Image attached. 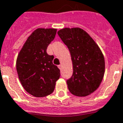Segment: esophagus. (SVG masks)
<instances>
[{"label":"esophagus","mask_w":123,"mask_h":123,"mask_svg":"<svg viewBox=\"0 0 123 123\" xmlns=\"http://www.w3.org/2000/svg\"><path fill=\"white\" fill-rule=\"evenodd\" d=\"M62 65H58V68H59V69H62Z\"/></svg>","instance_id":"1"}]
</instances>
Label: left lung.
Wrapping results in <instances>:
<instances>
[{"label": "left lung", "mask_w": 123, "mask_h": 123, "mask_svg": "<svg viewBox=\"0 0 123 123\" xmlns=\"http://www.w3.org/2000/svg\"><path fill=\"white\" fill-rule=\"evenodd\" d=\"M58 35L68 46L73 63L72 77L67 80L72 94L84 97L98 89L105 73V60L93 38L79 27L63 28Z\"/></svg>", "instance_id": "8db88e82"}]
</instances>
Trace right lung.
Segmentation results:
<instances>
[{
    "mask_svg": "<svg viewBox=\"0 0 123 123\" xmlns=\"http://www.w3.org/2000/svg\"><path fill=\"white\" fill-rule=\"evenodd\" d=\"M56 29L38 28L24 43L17 58L16 69L22 86L29 94L37 98L51 94L60 71L48 55L46 49L55 38Z\"/></svg>",
    "mask_w": 123,
    "mask_h": 123,
    "instance_id": "right-lung-1",
    "label": "right lung"
}]
</instances>
